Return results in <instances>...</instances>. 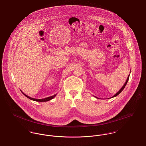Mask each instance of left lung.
Returning a JSON list of instances; mask_svg holds the SVG:
<instances>
[{
    "mask_svg": "<svg viewBox=\"0 0 146 146\" xmlns=\"http://www.w3.org/2000/svg\"><path fill=\"white\" fill-rule=\"evenodd\" d=\"M129 76H130V74H129V76H127V79H126V82H125V84H124V85L123 86V87L119 90V91H118V92H117L113 96H112V97H111V98H113V97H115V96H118V95L123 90V89L125 88V86H126V84H127V83L128 82V80H129ZM94 97H96V98H98V97H96V96H94Z\"/></svg>",
    "mask_w": 146,
    "mask_h": 146,
    "instance_id": "1",
    "label": "left lung"
}]
</instances>
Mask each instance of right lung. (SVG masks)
<instances>
[{"label":"right lung","instance_id":"right-lung-1","mask_svg":"<svg viewBox=\"0 0 146 146\" xmlns=\"http://www.w3.org/2000/svg\"><path fill=\"white\" fill-rule=\"evenodd\" d=\"M21 92H22V94L26 96V97H27L29 99L31 100H33V101H37V102H46V101H49L50 100H52V98H54V97H55L57 95V94H55L54 95L52 96H50V97H46V98H43V99H36V98H32V97H29L27 96V95L25 94L21 90Z\"/></svg>","mask_w":146,"mask_h":146}]
</instances>
